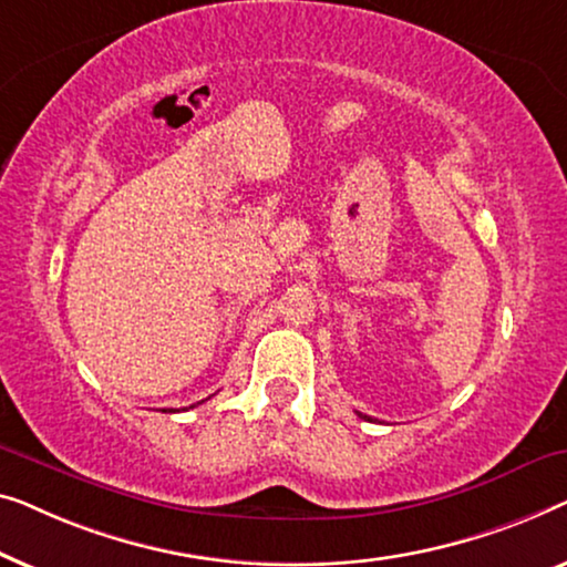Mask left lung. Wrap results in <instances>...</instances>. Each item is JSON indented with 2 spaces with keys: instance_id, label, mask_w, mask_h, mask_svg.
Masks as SVG:
<instances>
[{
  "instance_id": "obj_1",
  "label": "left lung",
  "mask_w": 567,
  "mask_h": 567,
  "mask_svg": "<svg viewBox=\"0 0 567 567\" xmlns=\"http://www.w3.org/2000/svg\"><path fill=\"white\" fill-rule=\"evenodd\" d=\"M357 416H360V419H367V421H372L370 416H364V413H357Z\"/></svg>"
}]
</instances>
